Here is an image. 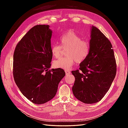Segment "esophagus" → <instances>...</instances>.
<instances>
[{"label":"esophagus","instance_id":"34e87169","mask_svg":"<svg viewBox=\"0 0 128 128\" xmlns=\"http://www.w3.org/2000/svg\"><path fill=\"white\" fill-rule=\"evenodd\" d=\"M65 72H66V75L70 74V72L69 70H66Z\"/></svg>","mask_w":128,"mask_h":128}]
</instances>
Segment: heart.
I'll return each mask as SVG.
<instances>
[{"label": "heart", "mask_w": 128, "mask_h": 128, "mask_svg": "<svg viewBox=\"0 0 128 128\" xmlns=\"http://www.w3.org/2000/svg\"><path fill=\"white\" fill-rule=\"evenodd\" d=\"M59 41L61 46L56 44L51 45L52 56L58 58L60 55L62 48H68L66 51L67 56L54 61V67L69 70L76 61L78 63L82 62L88 56L90 49V42L88 40H82V37L74 32L69 31L64 34L60 37Z\"/></svg>", "instance_id": "heart-1"}]
</instances>
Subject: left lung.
Instances as JSON below:
<instances>
[{
	"label": "left lung",
	"instance_id": "1",
	"mask_svg": "<svg viewBox=\"0 0 128 128\" xmlns=\"http://www.w3.org/2000/svg\"><path fill=\"white\" fill-rule=\"evenodd\" d=\"M90 49L80 70L72 71L75 80L74 96L85 104L97 102L109 90L116 72L114 50L110 41L94 26L91 28Z\"/></svg>",
	"mask_w": 128,
	"mask_h": 128
}]
</instances>
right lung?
<instances>
[{"mask_svg": "<svg viewBox=\"0 0 128 128\" xmlns=\"http://www.w3.org/2000/svg\"><path fill=\"white\" fill-rule=\"evenodd\" d=\"M49 27H32L18 42L13 55L15 82L24 96L38 104L54 97L58 85L66 74L61 68L48 70L52 59V31Z\"/></svg>", "mask_w": 128, "mask_h": 128, "instance_id": "right-lung-1", "label": "right lung"}]
</instances>
